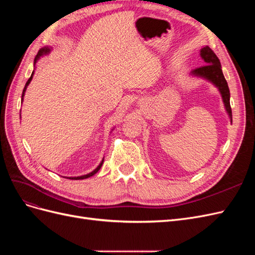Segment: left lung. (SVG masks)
Listing matches in <instances>:
<instances>
[{
    "label": "left lung",
    "instance_id": "1",
    "mask_svg": "<svg viewBox=\"0 0 255 255\" xmlns=\"http://www.w3.org/2000/svg\"><path fill=\"white\" fill-rule=\"evenodd\" d=\"M200 56L203 59L204 65L192 70L190 75L204 79L218 88L222 98V102L225 104V109L229 115L231 122H232V110H231L230 105V89L221 70L220 60L207 45L200 51Z\"/></svg>",
    "mask_w": 255,
    "mask_h": 255
}]
</instances>
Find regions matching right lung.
Listing matches in <instances>:
<instances>
[{"mask_svg": "<svg viewBox=\"0 0 255 255\" xmlns=\"http://www.w3.org/2000/svg\"><path fill=\"white\" fill-rule=\"evenodd\" d=\"M51 51H52V48H51V47H44V48H41L39 51H38L37 55H36V57H35V60H34V67L36 68V63H37L38 60L40 59V57H42V56H44V55H48V54H50ZM33 75H34V71L32 72V75H30V78H29L28 81L26 82L25 86H24V89H23V92H22V100H21L22 102H23V97H24V95H25L26 88H27V86L29 85L30 81H32V79H33ZM113 129H114V128H113ZM103 161H104V158L101 160V163L99 164V166L95 169V170H92L91 172H89V173H87V174H84V175H81V176H64V177H67V179H70V180H84V179H88V177H90V176H92V175H95V174L100 170V169H101V167H102V165H103Z\"/></svg>", "mask_w": 255, "mask_h": 255, "instance_id": "right-lung-1", "label": "right lung"}]
</instances>
